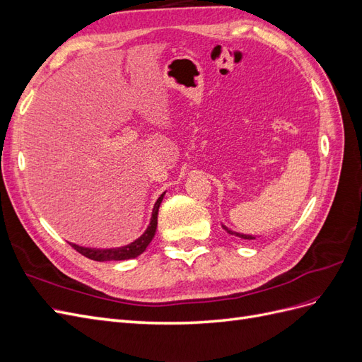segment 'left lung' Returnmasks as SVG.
I'll return each instance as SVG.
<instances>
[{
	"mask_svg": "<svg viewBox=\"0 0 362 362\" xmlns=\"http://www.w3.org/2000/svg\"><path fill=\"white\" fill-rule=\"evenodd\" d=\"M222 228L225 229V231H226L228 234L235 235V237H240V238H245V240H257V238H259V237H257V235H249V234H243V233H237V231H233L231 228H228V226H226V225H223V223H222Z\"/></svg>",
	"mask_w": 362,
	"mask_h": 362,
	"instance_id": "left-lung-1",
	"label": "left lung"
}]
</instances>
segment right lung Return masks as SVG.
<instances>
[{
  "instance_id": "right-lung-1",
  "label": "right lung",
  "mask_w": 362,
  "mask_h": 362,
  "mask_svg": "<svg viewBox=\"0 0 362 362\" xmlns=\"http://www.w3.org/2000/svg\"><path fill=\"white\" fill-rule=\"evenodd\" d=\"M166 192H163L157 201L154 202L151 208V214L148 217V223L145 228L141 229V233L133 238L129 242L124 245H117V246H108V247H84L78 246L75 243H69L76 252H80L81 255L86 258L93 259V261H124V259H133L137 258L139 255L144 254L149 243L152 242V238L156 235L157 231V217H158V208L163 202V198Z\"/></svg>"
}]
</instances>
